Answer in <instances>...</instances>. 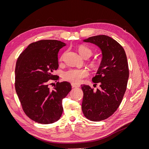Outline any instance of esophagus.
I'll return each instance as SVG.
<instances>
[{
    "label": "esophagus",
    "mask_w": 149,
    "mask_h": 149,
    "mask_svg": "<svg viewBox=\"0 0 149 149\" xmlns=\"http://www.w3.org/2000/svg\"><path fill=\"white\" fill-rule=\"evenodd\" d=\"M71 86L73 88H78L79 87V85L78 84H71Z\"/></svg>",
    "instance_id": "obj_1"
}]
</instances>
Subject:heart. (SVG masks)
<instances>
[{"label":"heart","instance_id":"1","mask_svg":"<svg viewBox=\"0 0 149 149\" xmlns=\"http://www.w3.org/2000/svg\"><path fill=\"white\" fill-rule=\"evenodd\" d=\"M78 52L80 55L84 58H89L93 55V52L91 49L86 46L80 45L78 48ZM63 56L60 58L61 60ZM92 66H96V64H91ZM89 73L86 69H70L65 72L63 74V78L65 80L67 81L72 84H78L82 81V80L87 77Z\"/></svg>","mask_w":149,"mask_h":149}]
</instances>
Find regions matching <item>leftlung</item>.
<instances>
[{
  "mask_svg": "<svg viewBox=\"0 0 149 149\" xmlns=\"http://www.w3.org/2000/svg\"><path fill=\"white\" fill-rule=\"evenodd\" d=\"M100 48L102 59L93 83H100V89L83 84L82 111L90 120L100 121L110 117L118 109L125 92L129 67L124 48L107 35H97L83 40Z\"/></svg>",
  "mask_w": 149,
  "mask_h": 149,
  "instance_id": "obj_1",
  "label": "left lung"
}]
</instances>
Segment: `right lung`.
<instances>
[{
    "instance_id": "right-lung-1",
    "label": "right lung",
    "mask_w": 149,
    "mask_h": 149,
    "mask_svg": "<svg viewBox=\"0 0 149 149\" xmlns=\"http://www.w3.org/2000/svg\"><path fill=\"white\" fill-rule=\"evenodd\" d=\"M66 44L56 40L30 43L18 58L15 66V90L26 115L40 124H52L59 120L63 111L62 100L71 90L67 81L48 87L58 68V53Z\"/></svg>"
}]
</instances>
